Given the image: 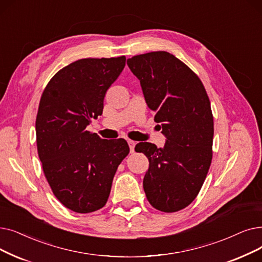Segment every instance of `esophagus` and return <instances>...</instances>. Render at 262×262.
Returning a JSON list of instances; mask_svg holds the SVG:
<instances>
[{
	"instance_id": "obj_1",
	"label": "esophagus",
	"mask_w": 262,
	"mask_h": 262,
	"mask_svg": "<svg viewBox=\"0 0 262 262\" xmlns=\"http://www.w3.org/2000/svg\"><path fill=\"white\" fill-rule=\"evenodd\" d=\"M128 145H129V149H130V153H134L135 152V145H136V142L133 141V140H128Z\"/></svg>"
}]
</instances>
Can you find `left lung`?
Instances as JSON below:
<instances>
[{
    "label": "left lung",
    "mask_w": 262,
    "mask_h": 262,
    "mask_svg": "<svg viewBox=\"0 0 262 262\" xmlns=\"http://www.w3.org/2000/svg\"><path fill=\"white\" fill-rule=\"evenodd\" d=\"M127 65L167 138L164 147L150 142L135 147L150 163L143 179L146 199L158 211H180L197 197L211 166L214 122L209 96L199 77L169 52L135 55Z\"/></svg>",
    "instance_id": "1"
}]
</instances>
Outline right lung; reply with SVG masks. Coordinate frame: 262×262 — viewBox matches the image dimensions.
Returning <instances> with one entry per match:
<instances>
[{
    "label": "right lung",
    "mask_w": 262,
    "mask_h": 262,
    "mask_svg": "<svg viewBox=\"0 0 262 262\" xmlns=\"http://www.w3.org/2000/svg\"><path fill=\"white\" fill-rule=\"evenodd\" d=\"M125 61L122 55L73 62L50 79L40 97L35 128L43 174L56 199L77 213L105 206L129 153L124 139L105 140L86 130L103 113L105 94Z\"/></svg>",
    "instance_id": "1"
}]
</instances>
